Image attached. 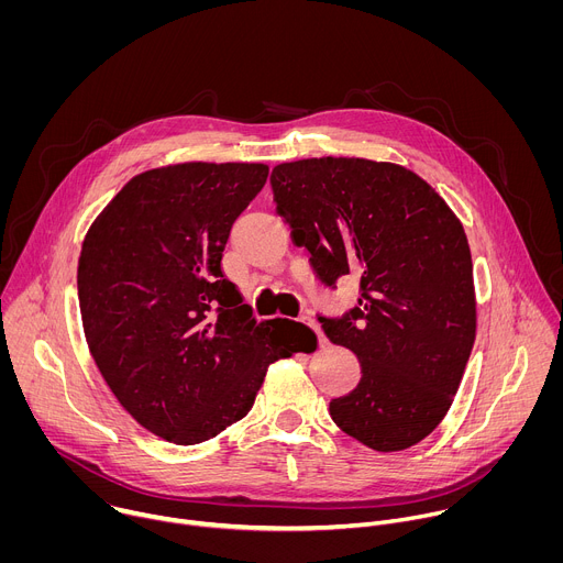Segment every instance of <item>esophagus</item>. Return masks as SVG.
Masks as SVG:
<instances>
[{
  "mask_svg": "<svg viewBox=\"0 0 563 563\" xmlns=\"http://www.w3.org/2000/svg\"><path fill=\"white\" fill-rule=\"evenodd\" d=\"M302 323H305V325H307V328H311V330H313V332H316V334H318V339H320V343H325V334H323V332H320V330H318V325H316V323H313V318H311V316H302Z\"/></svg>",
  "mask_w": 563,
  "mask_h": 563,
  "instance_id": "34e87169",
  "label": "esophagus"
}]
</instances>
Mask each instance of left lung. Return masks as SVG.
<instances>
[{
  "mask_svg": "<svg viewBox=\"0 0 563 563\" xmlns=\"http://www.w3.org/2000/svg\"><path fill=\"white\" fill-rule=\"evenodd\" d=\"M272 189L318 278L361 280L350 316L320 318L363 367L358 387L332 398L334 423L376 452L417 445L448 415L476 336L461 220L415 172L365 157L283 163Z\"/></svg>",
  "mask_w": 563,
  "mask_h": 563,
  "instance_id": "8db88e82",
  "label": "left lung"
}]
</instances>
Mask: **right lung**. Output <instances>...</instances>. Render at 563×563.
<instances>
[{"label":"right lung","mask_w":563,"mask_h":563,"mask_svg":"<svg viewBox=\"0 0 563 563\" xmlns=\"http://www.w3.org/2000/svg\"><path fill=\"white\" fill-rule=\"evenodd\" d=\"M267 176L261 163L148 169L85 235L77 296L91 356L120 406L169 443L213 439L252 410L274 361L309 339L316 350L302 323H256L222 272L231 224Z\"/></svg>","instance_id":"obj_1"}]
</instances>
